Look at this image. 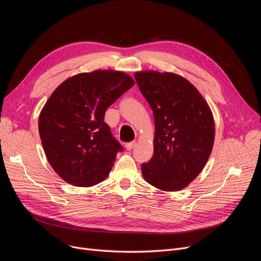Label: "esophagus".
Segmentation results:
<instances>
[{
  "label": "esophagus",
  "instance_id": "esophagus-1",
  "mask_svg": "<svg viewBox=\"0 0 261 261\" xmlns=\"http://www.w3.org/2000/svg\"><path fill=\"white\" fill-rule=\"evenodd\" d=\"M135 146H136V143H135V142H130V143L126 144V148H127V150H132Z\"/></svg>",
  "mask_w": 261,
  "mask_h": 261
}]
</instances>
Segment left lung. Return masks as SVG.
<instances>
[{"label":"left lung","mask_w":261,"mask_h":261,"mask_svg":"<svg viewBox=\"0 0 261 261\" xmlns=\"http://www.w3.org/2000/svg\"><path fill=\"white\" fill-rule=\"evenodd\" d=\"M154 116V152L142 165L145 180L165 191L185 188L206 165L215 141L211 109L184 77L156 71L134 74Z\"/></svg>","instance_id":"1"}]
</instances>
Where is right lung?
Returning <instances> with one entry per match:
<instances>
[{
	"label": "right lung",
	"mask_w": 261,
	"mask_h": 261,
	"mask_svg": "<svg viewBox=\"0 0 261 261\" xmlns=\"http://www.w3.org/2000/svg\"><path fill=\"white\" fill-rule=\"evenodd\" d=\"M134 86L123 72L77 74L53 92L39 116L45 155L62 180L90 187L103 181L122 146L103 121L107 109Z\"/></svg>",
	"instance_id": "1"
}]
</instances>
